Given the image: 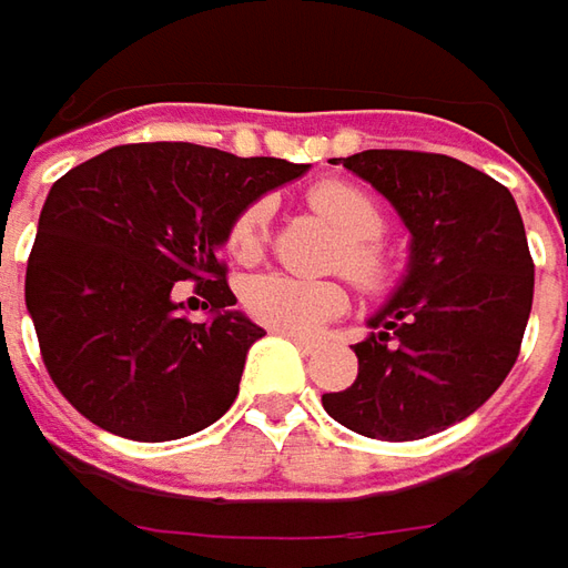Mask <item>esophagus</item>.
Segmentation results:
<instances>
[{
  "mask_svg": "<svg viewBox=\"0 0 568 568\" xmlns=\"http://www.w3.org/2000/svg\"><path fill=\"white\" fill-rule=\"evenodd\" d=\"M283 336H288L292 343L298 345V348H302L304 355H311V352H317V343H314V339H307V336H295V333H283Z\"/></svg>",
  "mask_w": 568,
  "mask_h": 568,
  "instance_id": "1",
  "label": "esophagus"
}]
</instances>
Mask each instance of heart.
Masks as SVG:
<instances>
[{
    "instance_id": "b5f03b06",
    "label": "heart",
    "mask_w": 568,
    "mask_h": 568,
    "mask_svg": "<svg viewBox=\"0 0 568 568\" xmlns=\"http://www.w3.org/2000/svg\"><path fill=\"white\" fill-rule=\"evenodd\" d=\"M307 204L336 229L345 242L343 266L362 285H377L386 273L381 251L374 242L383 235V213L374 197L348 182H321L311 187ZM273 206L270 201H254L239 213L229 232V251L239 261L261 254ZM242 304L257 323H266L283 333H311L321 323L339 317L345 311V292L336 283L298 280L285 273H257L242 285Z\"/></svg>"
}]
</instances>
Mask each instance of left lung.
<instances>
[{
  "mask_svg": "<svg viewBox=\"0 0 568 568\" xmlns=\"http://www.w3.org/2000/svg\"><path fill=\"white\" fill-rule=\"evenodd\" d=\"M343 166L408 229V264L355 345L358 377L323 393L343 427L420 440L468 418L518 358L535 264L509 187L475 166L415 150H362Z\"/></svg>",
  "mask_w": 568,
  "mask_h": 568,
  "instance_id": "8db88e82",
  "label": "left lung"
}]
</instances>
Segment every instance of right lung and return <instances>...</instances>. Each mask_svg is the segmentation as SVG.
Listing matches in <instances>:
<instances>
[{
	"label": "right lung",
	"mask_w": 568,
	"mask_h": 568,
	"mask_svg": "<svg viewBox=\"0 0 568 568\" xmlns=\"http://www.w3.org/2000/svg\"><path fill=\"white\" fill-rule=\"evenodd\" d=\"M304 172L160 141L106 150L50 187L24 302L52 383L84 418L144 443L223 418L264 326L235 311L220 247L245 206ZM185 278L205 295L201 324L174 298Z\"/></svg>",
	"instance_id": "obj_1"
}]
</instances>
